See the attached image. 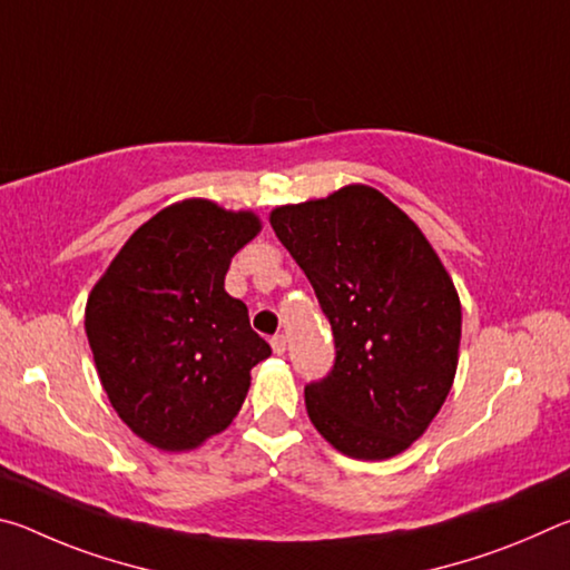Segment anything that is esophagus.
I'll return each instance as SVG.
<instances>
[{
  "instance_id": "esophagus-1",
  "label": "esophagus",
  "mask_w": 570,
  "mask_h": 570,
  "mask_svg": "<svg viewBox=\"0 0 570 570\" xmlns=\"http://www.w3.org/2000/svg\"><path fill=\"white\" fill-rule=\"evenodd\" d=\"M272 350H274V354H284L286 352V336L284 334L272 336Z\"/></svg>"
}]
</instances>
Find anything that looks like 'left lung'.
<instances>
[{"label": "left lung", "mask_w": 570, "mask_h": 570, "mask_svg": "<svg viewBox=\"0 0 570 570\" xmlns=\"http://www.w3.org/2000/svg\"><path fill=\"white\" fill-rule=\"evenodd\" d=\"M268 220L334 332V370L304 390L308 420L346 458L400 455L455 382L462 308L448 268L420 226L362 183Z\"/></svg>", "instance_id": "obj_1"}]
</instances>
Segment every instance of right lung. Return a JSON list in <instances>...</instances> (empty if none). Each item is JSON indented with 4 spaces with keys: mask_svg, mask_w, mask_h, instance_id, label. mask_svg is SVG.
Instances as JSON below:
<instances>
[{
    "mask_svg": "<svg viewBox=\"0 0 570 570\" xmlns=\"http://www.w3.org/2000/svg\"><path fill=\"white\" fill-rule=\"evenodd\" d=\"M258 230L254 210L178 200L135 230L92 286L85 332L98 377L148 445L188 452L224 432L250 370L272 354L224 288L230 258Z\"/></svg>",
    "mask_w": 570,
    "mask_h": 570,
    "instance_id": "add662e5",
    "label": "right lung"
}]
</instances>
